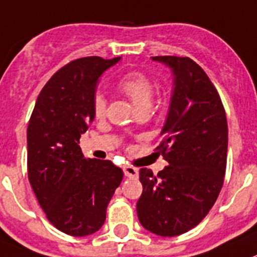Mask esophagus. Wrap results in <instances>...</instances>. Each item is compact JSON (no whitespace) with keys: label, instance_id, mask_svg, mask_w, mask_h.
<instances>
[{"label":"esophagus","instance_id":"1","mask_svg":"<svg viewBox=\"0 0 257 257\" xmlns=\"http://www.w3.org/2000/svg\"><path fill=\"white\" fill-rule=\"evenodd\" d=\"M124 175L129 178H137L138 177V169L135 168V167H124Z\"/></svg>","mask_w":257,"mask_h":257}]
</instances>
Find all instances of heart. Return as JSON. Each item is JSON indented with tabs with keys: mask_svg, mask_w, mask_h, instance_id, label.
<instances>
[{
	"mask_svg": "<svg viewBox=\"0 0 257 257\" xmlns=\"http://www.w3.org/2000/svg\"><path fill=\"white\" fill-rule=\"evenodd\" d=\"M119 88L129 97L137 110L150 108L154 95V85L150 79L141 72L126 73L119 82ZM94 113L97 117H102L106 111V99L102 95H95L93 103Z\"/></svg>",
	"mask_w": 257,
	"mask_h": 257,
	"instance_id": "heart-1",
	"label": "heart"
}]
</instances>
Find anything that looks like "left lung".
Segmentation results:
<instances>
[{
	"label": "left lung",
	"mask_w": 257,
	"mask_h": 257,
	"mask_svg": "<svg viewBox=\"0 0 257 257\" xmlns=\"http://www.w3.org/2000/svg\"><path fill=\"white\" fill-rule=\"evenodd\" d=\"M173 73L168 115L156 150L169 166L156 176L140 171L144 186L138 220L160 236L184 234L199 224L215 204L227 155V122L217 90L193 59L153 57Z\"/></svg>",
	"instance_id": "1"
}]
</instances>
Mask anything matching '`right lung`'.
I'll return each mask as SVG.
<instances>
[{"instance_id":"obj_1","label":"right lung","mask_w":257,"mask_h":257,"mask_svg":"<svg viewBox=\"0 0 257 257\" xmlns=\"http://www.w3.org/2000/svg\"><path fill=\"white\" fill-rule=\"evenodd\" d=\"M121 58H80L40 91L27 129L28 178L49 221L72 236L95 233L122 180L110 160L85 159L80 137L94 120L99 77Z\"/></svg>"}]
</instances>
